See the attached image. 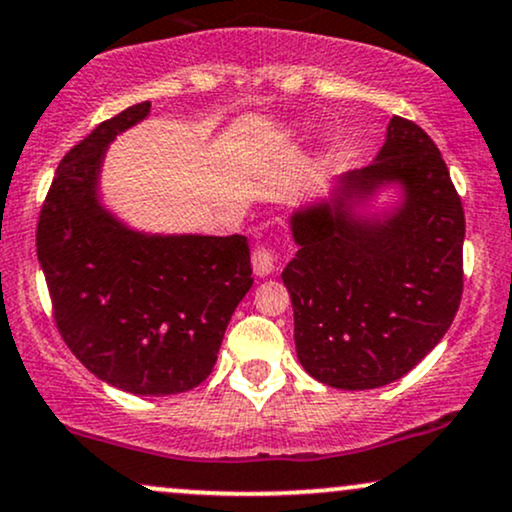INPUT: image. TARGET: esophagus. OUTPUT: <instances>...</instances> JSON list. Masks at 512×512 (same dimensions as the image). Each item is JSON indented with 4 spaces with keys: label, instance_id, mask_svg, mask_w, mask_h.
<instances>
[{
    "label": "esophagus",
    "instance_id": "obj_1",
    "mask_svg": "<svg viewBox=\"0 0 512 512\" xmlns=\"http://www.w3.org/2000/svg\"><path fill=\"white\" fill-rule=\"evenodd\" d=\"M274 252L269 245H257L255 250H252V269H255L257 276H269L274 272Z\"/></svg>",
    "mask_w": 512,
    "mask_h": 512
}]
</instances>
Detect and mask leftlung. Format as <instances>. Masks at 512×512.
Wrapping results in <instances>:
<instances>
[{"label":"left lung","mask_w":512,"mask_h":512,"mask_svg":"<svg viewBox=\"0 0 512 512\" xmlns=\"http://www.w3.org/2000/svg\"><path fill=\"white\" fill-rule=\"evenodd\" d=\"M392 189L395 200L380 205ZM281 272L301 366L337 390L407 375L445 337L462 298L464 211L433 139L392 117L373 163L291 214Z\"/></svg>","instance_id":"1"}]
</instances>
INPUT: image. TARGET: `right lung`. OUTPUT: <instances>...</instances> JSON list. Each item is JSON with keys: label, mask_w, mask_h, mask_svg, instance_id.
I'll return each mask as SVG.
<instances>
[{"label": "right lung", "mask_w": 512, "mask_h": 512, "mask_svg": "<svg viewBox=\"0 0 512 512\" xmlns=\"http://www.w3.org/2000/svg\"><path fill=\"white\" fill-rule=\"evenodd\" d=\"M149 113L122 110L62 158L35 245L72 354L117 390L166 397L209 378L252 267L245 236L146 233L105 207V151Z\"/></svg>", "instance_id": "obj_1"}]
</instances>
